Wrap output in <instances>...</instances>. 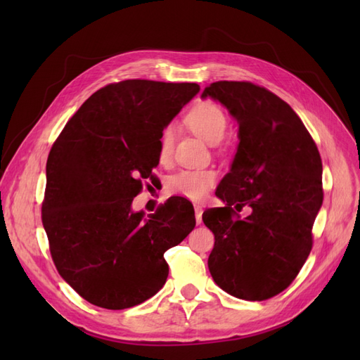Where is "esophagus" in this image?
I'll use <instances>...</instances> for the list:
<instances>
[{
    "label": "esophagus",
    "mask_w": 360,
    "mask_h": 360,
    "mask_svg": "<svg viewBox=\"0 0 360 360\" xmlns=\"http://www.w3.org/2000/svg\"><path fill=\"white\" fill-rule=\"evenodd\" d=\"M193 209H195V217H197V224H201L202 222V207L200 204H195Z\"/></svg>",
    "instance_id": "1"
}]
</instances>
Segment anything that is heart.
<instances>
[{
    "label": "heart",
    "mask_w": 360,
    "mask_h": 360,
    "mask_svg": "<svg viewBox=\"0 0 360 360\" xmlns=\"http://www.w3.org/2000/svg\"><path fill=\"white\" fill-rule=\"evenodd\" d=\"M184 122L209 143H219L228 127V117L222 108L210 101L195 103L188 111ZM174 130L171 126L163 129L159 139L158 158L167 163L172 156ZM217 181V172L213 168H184L168 180V191L189 200H202Z\"/></svg>",
    "instance_id": "obj_1"
}]
</instances>
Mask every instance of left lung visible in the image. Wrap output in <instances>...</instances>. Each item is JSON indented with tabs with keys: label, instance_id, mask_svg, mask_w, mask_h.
Returning a JSON list of instances; mask_svg holds the SVG:
<instances>
[{
	"label": "left lung",
	"instance_id": "1",
	"mask_svg": "<svg viewBox=\"0 0 360 360\" xmlns=\"http://www.w3.org/2000/svg\"><path fill=\"white\" fill-rule=\"evenodd\" d=\"M238 123L237 153L216 195L225 205L202 213L214 234L213 281L245 300H267L296 279L312 249L323 204L317 144L292 108L264 86L217 81L202 91ZM243 206L251 213L243 220Z\"/></svg>",
	"mask_w": 360,
	"mask_h": 360
}]
</instances>
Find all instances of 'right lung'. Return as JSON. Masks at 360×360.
Listing matches in <instances>:
<instances>
[{
    "label": "right lung",
    "mask_w": 360,
    "mask_h": 360,
    "mask_svg": "<svg viewBox=\"0 0 360 360\" xmlns=\"http://www.w3.org/2000/svg\"><path fill=\"white\" fill-rule=\"evenodd\" d=\"M200 91L193 82L126 79L86 99L52 144L41 222L58 274L82 299L132 308L168 278L165 250L195 228L193 207L171 197L155 214L130 204L153 179L163 129Z\"/></svg>",
    "instance_id": "1"
}]
</instances>
